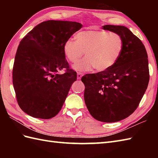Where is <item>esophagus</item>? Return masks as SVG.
<instances>
[{
  "label": "esophagus",
  "mask_w": 158,
  "mask_h": 158,
  "mask_svg": "<svg viewBox=\"0 0 158 158\" xmlns=\"http://www.w3.org/2000/svg\"><path fill=\"white\" fill-rule=\"evenodd\" d=\"M83 76V73L81 72H77V79H80L81 78V77Z\"/></svg>",
  "instance_id": "esophagus-1"
}]
</instances>
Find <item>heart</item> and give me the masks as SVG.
Returning <instances> with one entry per match:
<instances>
[{"label":"heart","mask_w":158,"mask_h":158,"mask_svg":"<svg viewBox=\"0 0 158 158\" xmlns=\"http://www.w3.org/2000/svg\"><path fill=\"white\" fill-rule=\"evenodd\" d=\"M77 40L67 39L63 46L64 53L69 62H76L85 52L86 56L73 66L74 69L89 71L108 70L120 58L123 49V39L118 33L102 30H87L79 32Z\"/></svg>","instance_id":"b5f03b06"}]
</instances>
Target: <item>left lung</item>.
<instances>
[{
  "label": "left lung",
  "instance_id": "1",
  "mask_svg": "<svg viewBox=\"0 0 158 158\" xmlns=\"http://www.w3.org/2000/svg\"><path fill=\"white\" fill-rule=\"evenodd\" d=\"M102 28L122 36V53L111 68L86 74L81 81L91 115L111 123L126 119L138 107L149 81L148 56L142 41L125 26L105 25Z\"/></svg>",
  "mask_w": 158,
  "mask_h": 158
}]
</instances>
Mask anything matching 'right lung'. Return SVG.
<instances>
[{
	"instance_id": "1",
	"label": "right lung",
	"mask_w": 158,
	"mask_h": 158,
	"mask_svg": "<svg viewBox=\"0 0 158 158\" xmlns=\"http://www.w3.org/2000/svg\"><path fill=\"white\" fill-rule=\"evenodd\" d=\"M82 27L76 22L48 20L30 31L19 43L13 67L18 105L35 118L51 119L65 101L77 73L63 51L67 39ZM65 69L62 75L60 70Z\"/></svg>"
}]
</instances>
